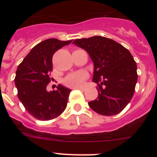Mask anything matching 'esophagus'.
Wrapping results in <instances>:
<instances>
[{
  "instance_id": "1",
  "label": "esophagus",
  "mask_w": 157,
  "mask_h": 157,
  "mask_svg": "<svg viewBox=\"0 0 157 157\" xmlns=\"http://www.w3.org/2000/svg\"><path fill=\"white\" fill-rule=\"evenodd\" d=\"M75 89H78V90H84V88H83V87H76Z\"/></svg>"
}]
</instances>
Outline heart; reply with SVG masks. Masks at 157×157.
<instances>
[{
    "instance_id": "b5f03b06",
    "label": "heart",
    "mask_w": 157,
    "mask_h": 157,
    "mask_svg": "<svg viewBox=\"0 0 157 157\" xmlns=\"http://www.w3.org/2000/svg\"><path fill=\"white\" fill-rule=\"evenodd\" d=\"M87 75L85 72L78 71L71 73L68 75L63 79V83L65 85L72 88H76V87L81 86L82 84L84 82L85 79L86 78Z\"/></svg>"
}]
</instances>
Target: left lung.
<instances>
[{
	"label": "left lung",
	"mask_w": 157,
	"mask_h": 157,
	"mask_svg": "<svg viewBox=\"0 0 157 157\" xmlns=\"http://www.w3.org/2000/svg\"><path fill=\"white\" fill-rule=\"evenodd\" d=\"M73 43L85 49L94 62L93 82L98 85V96L89 106L103 116L120 113L132 98L138 81L131 53L120 43L102 36L75 39Z\"/></svg>",
	"instance_id": "left-lung-1"
}]
</instances>
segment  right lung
Listing matches in <instances>:
<instances>
[{
  "instance_id": "obj_1",
  "label": "right lung",
  "mask_w": 157,
  "mask_h": 157,
  "mask_svg": "<svg viewBox=\"0 0 157 157\" xmlns=\"http://www.w3.org/2000/svg\"><path fill=\"white\" fill-rule=\"evenodd\" d=\"M70 41L50 38L32 48L18 67L15 78L18 98L33 117L46 121L58 117L65 110L71 90L57 86L56 90L48 92L52 71V56Z\"/></svg>"
}]
</instances>
